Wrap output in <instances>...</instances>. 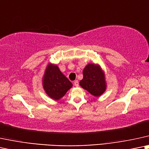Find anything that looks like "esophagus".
Wrapping results in <instances>:
<instances>
[{
  "label": "esophagus",
  "instance_id": "obj_1",
  "mask_svg": "<svg viewBox=\"0 0 149 149\" xmlns=\"http://www.w3.org/2000/svg\"><path fill=\"white\" fill-rule=\"evenodd\" d=\"M74 85L76 86V87H78V86H79V82H78V80H75L74 81Z\"/></svg>",
  "mask_w": 149,
  "mask_h": 149
}]
</instances>
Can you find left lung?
Wrapping results in <instances>:
<instances>
[{
	"label": "left lung",
	"instance_id": "8db88e82",
	"mask_svg": "<svg viewBox=\"0 0 149 149\" xmlns=\"http://www.w3.org/2000/svg\"><path fill=\"white\" fill-rule=\"evenodd\" d=\"M83 79L80 85L92 95L99 97L107 89V82L104 71L98 64L89 63L83 69Z\"/></svg>",
	"mask_w": 149,
	"mask_h": 149
}]
</instances>
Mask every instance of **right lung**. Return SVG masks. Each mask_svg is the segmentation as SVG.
<instances>
[{"label":"right lung","mask_w":149,"mask_h":149,"mask_svg":"<svg viewBox=\"0 0 149 149\" xmlns=\"http://www.w3.org/2000/svg\"><path fill=\"white\" fill-rule=\"evenodd\" d=\"M42 86L47 95L54 100H59L67 93L73 84L58 65L49 63L42 76Z\"/></svg>","instance_id":"1"}]
</instances>
